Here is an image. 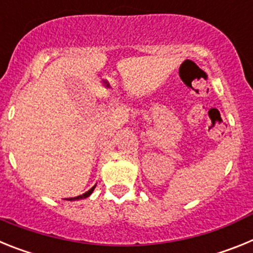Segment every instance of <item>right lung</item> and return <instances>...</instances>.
<instances>
[{
    "mask_svg": "<svg viewBox=\"0 0 253 253\" xmlns=\"http://www.w3.org/2000/svg\"><path fill=\"white\" fill-rule=\"evenodd\" d=\"M95 187H96V185H95V186H93V187H91V189L88 190L87 193L82 194V195H80V196H76V198H71V199H69V200H80V199L87 198V196H90L91 194H92V191H93V190H95Z\"/></svg>",
    "mask_w": 253,
    "mask_h": 253,
    "instance_id": "add662e5",
    "label": "right lung"
}]
</instances>
